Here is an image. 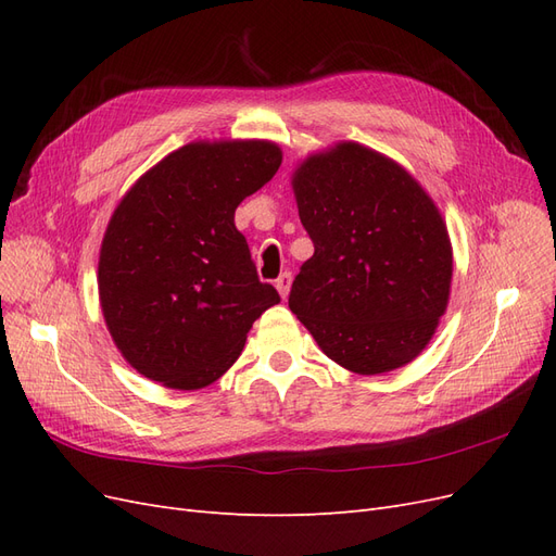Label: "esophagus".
<instances>
[{"label": "esophagus", "instance_id": "obj_1", "mask_svg": "<svg viewBox=\"0 0 556 556\" xmlns=\"http://www.w3.org/2000/svg\"><path fill=\"white\" fill-rule=\"evenodd\" d=\"M290 288H292V274H290V271H285V274H280V276H278V280H276V290L280 292V296H282V299H288Z\"/></svg>", "mask_w": 556, "mask_h": 556}]
</instances>
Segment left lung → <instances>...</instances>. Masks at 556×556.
<instances>
[{"mask_svg":"<svg viewBox=\"0 0 556 556\" xmlns=\"http://www.w3.org/2000/svg\"><path fill=\"white\" fill-rule=\"evenodd\" d=\"M315 245L290 311L329 359L359 376L406 366L447 308L452 243L439 206L399 162L341 141L292 174Z\"/></svg>","mask_w":556,"mask_h":556,"instance_id":"1","label":"left lung"}]
</instances>
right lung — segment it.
<instances>
[{
    "mask_svg": "<svg viewBox=\"0 0 556 556\" xmlns=\"http://www.w3.org/2000/svg\"><path fill=\"white\" fill-rule=\"evenodd\" d=\"M280 162L274 141H194L115 206L99 250V304L115 348L148 380L182 392L215 382L280 301L233 225Z\"/></svg>",
    "mask_w": 556,
    "mask_h": 556,
    "instance_id": "add662e5",
    "label": "right lung"
}]
</instances>
